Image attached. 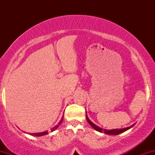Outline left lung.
<instances>
[{
  "label": "left lung",
  "mask_w": 155,
  "mask_h": 155,
  "mask_svg": "<svg viewBox=\"0 0 155 155\" xmlns=\"http://www.w3.org/2000/svg\"><path fill=\"white\" fill-rule=\"evenodd\" d=\"M86 118H87V122H89V124H90V125L92 126V127H93L94 129L96 130L97 131H98V132H101V133H106V134H108V135H119L120 134V133L124 132V131L127 130H129L130 128H131V127H133L134 124H133L132 126H130V127H125V128H123V129H114V130H104L103 128H101V127H97V125H95V124H93L92 122L89 120V118L87 116V114H86Z\"/></svg>",
  "instance_id": "left-lung-1"
}]
</instances>
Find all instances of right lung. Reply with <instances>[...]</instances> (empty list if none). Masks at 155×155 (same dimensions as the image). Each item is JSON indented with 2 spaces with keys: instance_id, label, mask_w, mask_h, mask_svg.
<instances>
[{
  "instance_id": "add662e5",
  "label": "right lung",
  "mask_w": 155,
  "mask_h": 155,
  "mask_svg": "<svg viewBox=\"0 0 155 155\" xmlns=\"http://www.w3.org/2000/svg\"><path fill=\"white\" fill-rule=\"evenodd\" d=\"M63 117H64V116H63V117H62L61 120L60 121V122H59V123H58V124H57L56 126H54V127H52V129H51V131H54V130H56L57 128H58V126H59L60 124L62 123V121H63ZM47 134H48L47 131H44V132H42V133H31V135H32V136H44V135H47Z\"/></svg>"
}]
</instances>
